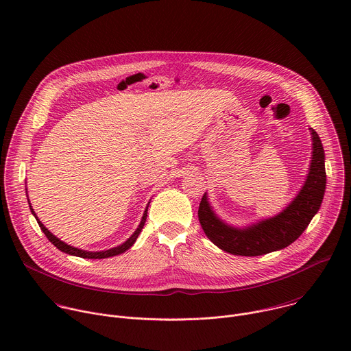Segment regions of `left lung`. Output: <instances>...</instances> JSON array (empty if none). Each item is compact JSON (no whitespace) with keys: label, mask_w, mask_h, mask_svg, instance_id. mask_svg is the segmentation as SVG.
I'll list each match as a JSON object with an SVG mask.
<instances>
[{"label":"left lung","mask_w":351,"mask_h":351,"mask_svg":"<svg viewBox=\"0 0 351 351\" xmlns=\"http://www.w3.org/2000/svg\"><path fill=\"white\" fill-rule=\"evenodd\" d=\"M313 134V160L307 180L294 202L279 215L248 229H234L221 222L204 194L198 207V221L207 237L226 253L256 257L285 248L300 237L318 213L326 184L324 147L317 132Z\"/></svg>","instance_id":"1"}]
</instances>
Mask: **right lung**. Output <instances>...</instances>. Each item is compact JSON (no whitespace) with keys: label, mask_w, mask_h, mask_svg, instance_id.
Here are the masks:
<instances>
[{"label":"right lung","mask_w":351,"mask_h":351,"mask_svg":"<svg viewBox=\"0 0 351 351\" xmlns=\"http://www.w3.org/2000/svg\"><path fill=\"white\" fill-rule=\"evenodd\" d=\"M30 210H32V206H30ZM32 214L36 217V214H34V211L32 210ZM145 219H147V210L144 211V215H143V218H141V222H140V225H138V228L136 229V232L123 243V244H121V245H118V247H114V248H111V250H107V252H98V253H90V252H83V250H79V248H75V247H71V245H68L66 243H64V241H61L60 239H57L51 232H49L38 219H37V217H36V221H37V223H38V226H40V229L44 232V234L47 236V239L51 241L58 250H61V252H64V253H66V254H71V256H76V257H80V258H91V260H101V258H108V257H114V256H118V254H122V253H125L126 250H129L133 244H134V241H136V239L138 237V234H140V232H141V229H143V226H144V223H145Z\"/></svg>","instance_id":"obj_1"}]
</instances>
